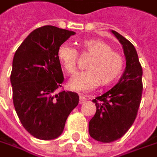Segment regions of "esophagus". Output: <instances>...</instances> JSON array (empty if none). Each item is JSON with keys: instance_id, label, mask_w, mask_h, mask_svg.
<instances>
[{"instance_id": "34e87169", "label": "esophagus", "mask_w": 157, "mask_h": 157, "mask_svg": "<svg viewBox=\"0 0 157 157\" xmlns=\"http://www.w3.org/2000/svg\"><path fill=\"white\" fill-rule=\"evenodd\" d=\"M86 101V98L85 97L84 95H79V104L80 105H82V104H84L85 102Z\"/></svg>"}]
</instances>
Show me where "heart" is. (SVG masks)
Wrapping results in <instances>:
<instances>
[{"mask_svg":"<svg viewBox=\"0 0 157 157\" xmlns=\"http://www.w3.org/2000/svg\"><path fill=\"white\" fill-rule=\"evenodd\" d=\"M84 52L92 56L88 62V71L77 73L68 82V87L75 91H88L98 86H108L120 76L124 59L119 52L113 51L110 44L98 39L80 43ZM57 59L68 74L77 71L78 51L68 44H61L57 49Z\"/></svg>","mask_w":157,"mask_h":157,"instance_id":"obj_1","label":"heart"}]
</instances>
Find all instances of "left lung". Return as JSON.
I'll return each mask as SVG.
<instances>
[{
  "instance_id": "1",
  "label": "left lung",
  "mask_w": 157,
  "mask_h": 157,
  "mask_svg": "<svg viewBox=\"0 0 157 157\" xmlns=\"http://www.w3.org/2000/svg\"><path fill=\"white\" fill-rule=\"evenodd\" d=\"M110 32L123 47L126 67L113 88L92 100L97 110L89 122V134L101 143L114 142L128 131L136 117L143 92V69L135 47L117 32Z\"/></svg>"
}]
</instances>
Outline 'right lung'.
Here are the masks:
<instances>
[{
	"label": "right lung",
	"instance_id": "add662e5",
	"mask_svg": "<svg viewBox=\"0 0 157 157\" xmlns=\"http://www.w3.org/2000/svg\"><path fill=\"white\" fill-rule=\"evenodd\" d=\"M75 33L53 26L33 30L15 52L10 81L13 101L23 127L34 137L61 135L79 97L72 91L55 93L64 80L57 49Z\"/></svg>",
	"mask_w": 157,
	"mask_h": 157
}]
</instances>
